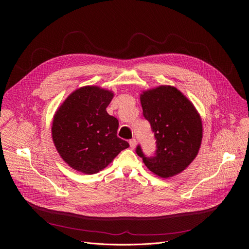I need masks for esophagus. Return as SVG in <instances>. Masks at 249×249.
<instances>
[{
	"label": "esophagus",
	"instance_id": "1",
	"mask_svg": "<svg viewBox=\"0 0 249 249\" xmlns=\"http://www.w3.org/2000/svg\"><path fill=\"white\" fill-rule=\"evenodd\" d=\"M129 144H130V147L134 149L136 147V140L134 138L131 139V140H129Z\"/></svg>",
	"mask_w": 249,
	"mask_h": 249
}]
</instances>
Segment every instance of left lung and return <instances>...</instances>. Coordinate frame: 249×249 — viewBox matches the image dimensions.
I'll use <instances>...</instances> for the list:
<instances>
[{"instance_id":"left-lung-1","label":"left lung","mask_w":249,"mask_h":249,"mask_svg":"<svg viewBox=\"0 0 249 249\" xmlns=\"http://www.w3.org/2000/svg\"><path fill=\"white\" fill-rule=\"evenodd\" d=\"M143 116L156 139V153L146 158L136 152L151 173L160 178L175 177L191 164L202 144L203 124L194 104L173 86H159L140 94Z\"/></svg>"}]
</instances>
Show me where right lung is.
I'll list each match as a JSON object with an SVG mask.
<instances>
[{"mask_svg": "<svg viewBox=\"0 0 249 249\" xmlns=\"http://www.w3.org/2000/svg\"><path fill=\"white\" fill-rule=\"evenodd\" d=\"M114 93L98 86L73 90L56 110L51 134L60 158L74 171L94 175L129 143L117 136L119 122L106 108Z\"/></svg>", "mask_w": 249, "mask_h": 249, "instance_id": "right-lung-1", "label": "right lung"}]
</instances>
